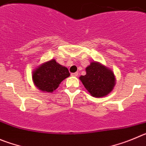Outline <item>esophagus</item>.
Listing matches in <instances>:
<instances>
[{
    "label": "esophagus",
    "mask_w": 146,
    "mask_h": 146,
    "mask_svg": "<svg viewBox=\"0 0 146 146\" xmlns=\"http://www.w3.org/2000/svg\"><path fill=\"white\" fill-rule=\"evenodd\" d=\"M72 76H78V73H71Z\"/></svg>",
    "instance_id": "34e87169"
}]
</instances>
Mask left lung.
<instances>
[{
	"label": "left lung",
	"mask_w": 146,
	"mask_h": 146,
	"mask_svg": "<svg viewBox=\"0 0 146 146\" xmlns=\"http://www.w3.org/2000/svg\"><path fill=\"white\" fill-rule=\"evenodd\" d=\"M86 74L80 80L90 94L96 98L104 97L112 91L115 76L112 70L98 62H91L86 68Z\"/></svg>",
	"instance_id": "left-lung-1"
}]
</instances>
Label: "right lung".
Returning <instances> with one entry per match:
<instances>
[{
	"label": "right lung",
	"instance_id": "obj_1",
	"mask_svg": "<svg viewBox=\"0 0 146 146\" xmlns=\"http://www.w3.org/2000/svg\"><path fill=\"white\" fill-rule=\"evenodd\" d=\"M69 76L70 73L68 68L52 60L42 64L33 72V80L40 90L52 92Z\"/></svg>",
	"mask_w": 146,
	"mask_h": 146
}]
</instances>
